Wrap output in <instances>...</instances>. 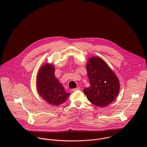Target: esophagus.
<instances>
[{
  "label": "esophagus",
  "mask_w": 147,
  "mask_h": 147,
  "mask_svg": "<svg viewBox=\"0 0 147 147\" xmlns=\"http://www.w3.org/2000/svg\"><path fill=\"white\" fill-rule=\"evenodd\" d=\"M80 90V87H77V88H76L73 89V90H72V91L74 92V91H78V90Z\"/></svg>",
  "instance_id": "esophagus-1"
}]
</instances>
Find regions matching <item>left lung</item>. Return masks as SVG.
Listing matches in <instances>:
<instances>
[{"label":"left lung","instance_id":"8db88e82","mask_svg":"<svg viewBox=\"0 0 147 147\" xmlns=\"http://www.w3.org/2000/svg\"><path fill=\"white\" fill-rule=\"evenodd\" d=\"M90 86L84 89V93L94 105L107 107L118 95L120 83L112 70L102 59L91 57L86 65Z\"/></svg>","mask_w":147,"mask_h":147}]
</instances>
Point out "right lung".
Returning a JSON list of instances; mask_svg holds the SVG:
<instances>
[{"mask_svg":"<svg viewBox=\"0 0 147 147\" xmlns=\"http://www.w3.org/2000/svg\"><path fill=\"white\" fill-rule=\"evenodd\" d=\"M55 71L52 63H47L42 66L37 75L36 89L39 95L48 103L59 106L65 102L70 93L65 91L56 78Z\"/></svg>","mask_w":147,"mask_h":147,"instance_id":"1","label":"right lung"}]
</instances>
